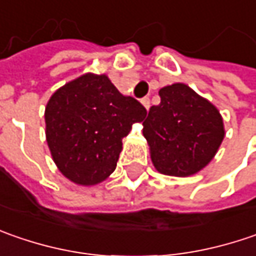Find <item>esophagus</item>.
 Returning <instances> with one entry per match:
<instances>
[{"label":"esophagus","mask_w":256,"mask_h":256,"mask_svg":"<svg viewBox=\"0 0 256 256\" xmlns=\"http://www.w3.org/2000/svg\"><path fill=\"white\" fill-rule=\"evenodd\" d=\"M142 104L144 106V108H146V110H149V107H150V98H149V97H143V98H142Z\"/></svg>","instance_id":"esophagus-1"}]
</instances>
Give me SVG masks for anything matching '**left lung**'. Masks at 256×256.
<instances>
[{"instance_id": "1", "label": "left lung", "mask_w": 256, "mask_h": 256, "mask_svg": "<svg viewBox=\"0 0 256 256\" xmlns=\"http://www.w3.org/2000/svg\"><path fill=\"white\" fill-rule=\"evenodd\" d=\"M159 96L160 103L150 107L143 122L153 166L178 178L200 172L225 138L219 110L184 83L163 87Z\"/></svg>"}]
</instances>
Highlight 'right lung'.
<instances>
[{"label": "right lung", "instance_id": "1", "mask_svg": "<svg viewBox=\"0 0 256 256\" xmlns=\"http://www.w3.org/2000/svg\"><path fill=\"white\" fill-rule=\"evenodd\" d=\"M146 114V108L122 94L106 74L86 72L56 90L46 106L51 158L72 184H100L116 169L122 139Z\"/></svg>", "mask_w": 256, "mask_h": 256}]
</instances>
